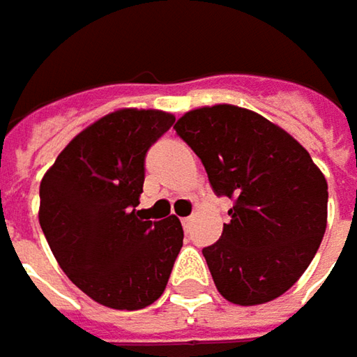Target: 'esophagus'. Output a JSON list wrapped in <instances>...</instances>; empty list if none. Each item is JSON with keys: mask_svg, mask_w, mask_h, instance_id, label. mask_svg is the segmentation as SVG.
I'll return each instance as SVG.
<instances>
[{"mask_svg": "<svg viewBox=\"0 0 357 357\" xmlns=\"http://www.w3.org/2000/svg\"><path fill=\"white\" fill-rule=\"evenodd\" d=\"M192 220H194V218H192V215H188V218H183V220H181V225H183V227H185V229H188V227H190V225H192Z\"/></svg>", "mask_w": 357, "mask_h": 357, "instance_id": "1", "label": "esophagus"}]
</instances>
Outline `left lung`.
Wrapping results in <instances>:
<instances>
[{"label":"left lung","mask_w":357,"mask_h":357,"mask_svg":"<svg viewBox=\"0 0 357 357\" xmlns=\"http://www.w3.org/2000/svg\"><path fill=\"white\" fill-rule=\"evenodd\" d=\"M176 133L234 202L222 238L202 250L227 302L257 305L294 286L318 252L328 183L310 153L266 117L236 105L188 112Z\"/></svg>","instance_id":"8db88e82"}]
</instances>
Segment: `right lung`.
<instances>
[{
  "label": "right lung",
  "instance_id": "add662e5",
  "mask_svg": "<svg viewBox=\"0 0 357 357\" xmlns=\"http://www.w3.org/2000/svg\"><path fill=\"white\" fill-rule=\"evenodd\" d=\"M176 117L119 109L75 135L39 185V224L57 264L91 300L142 310L167 286L183 245L176 215L142 218L148 149Z\"/></svg>",
  "mask_w": 357,
  "mask_h": 357
}]
</instances>
